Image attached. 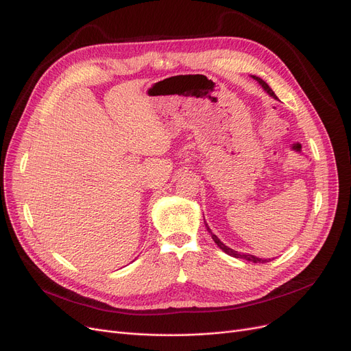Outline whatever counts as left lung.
Instances as JSON below:
<instances>
[{"mask_svg": "<svg viewBox=\"0 0 351 351\" xmlns=\"http://www.w3.org/2000/svg\"><path fill=\"white\" fill-rule=\"evenodd\" d=\"M253 78H254L257 82H259V84L265 88V90H267V94H269L270 97L276 98V95H274V92L271 90V88H270V86H269V85H267L262 78H259V77H254V75H253ZM206 228H208V225H206ZM208 230H209V233L212 234V239L215 241V243H216L220 249H222L225 253H228V254H230V256H233V257H237V259H245V261H249V262H253V263H265V262H266V259L263 261V259H259V257L252 256V254H241V253H237V252H234V250L229 249L228 246H225L222 242L219 241L217 236H216V234H213V233H212V230H210L209 228H208Z\"/></svg>", "mask_w": 351, "mask_h": 351, "instance_id": "left-lung-1", "label": "left lung"}]
</instances>
